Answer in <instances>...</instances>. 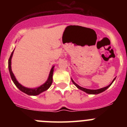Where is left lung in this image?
Masks as SVG:
<instances>
[{"mask_svg":"<svg viewBox=\"0 0 127 127\" xmlns=\"http://www.w3.org/2000/svg\"><path fill=\"white\" fill-rule=\"evenodd\" d=\"M115 79H116V78H114V80H112V82H111V84H110V85H109L108 86L106 87L100 88V89H97V90H90V89H87V88H83V87H82L79 86V85H77V84L75 82H74V81L72 79H71V80H72V82L73 84H74V85H75V86L79 88V89H80V90H82V91H84V92H85V93H88V94L97 95V94H99V93H102V92H104V91L106 90H107V88L111 86V85H112V83H113V82L114 81Z\"/></svg>","mask_w":127,"mask_h":127,"instance_id":"8db88e82","label":"left lung"}]
</instances>
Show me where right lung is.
I'll return each instance as SVG.
<instances>
[{"mask_svg": "<svg viewBox=\"0 0 127 127\" xmlns=\"http://www.w3.org/2000/svg\"><path fill=\"white\" fill-rule=\"evenodd\" d=\"M14 50L13 51L12 53H11V55L10 56V58L8 60V69L9 72H10V76H11V80H13V83L15 84V85L18 88H19V90L21 91V92H24L26 94L28 95H32V96H35L38 95L40 93H42L43 92H45V91L47 90L48 88H50V87L51 86L52 84V82H53V71H54V67L53 66V67L51 69V71L50 72L49 76H48V79L46 81V82L45 84H43V85H42L41 86L37 88H29L25 87L23 86L22 85L20 84L17 81V80L15 78V75H14L13 73L12 72V71H11V58H12Z\"/></svg>", "mask_w": 127, "mask_h": 127, "instance_id": "right-lung-1", "label": "right lung"}]
</instances>
